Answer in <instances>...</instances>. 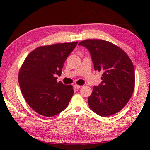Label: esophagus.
<instances>
[{
    "mask_svg": "<svg viewBox=\"0 0 150 150\" xmlns=\"http://www.w3.org/2000/svg\"><path fill=\"white\" fill-rule=\"evenodd\" d=\"M81 87H82V86L79 85H74V88H75L76 89H78V88H79Z\"/></svg>",
    "mask_w": 150,
    "mask_h": 150,
    "instance_id": "1",
    "label": "esophagus"
}]
</instances>
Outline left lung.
<instances>
[{
  "mask_svg": "<svg viewBox=\"0 0 150 150\" xmlns=\"http://www.w3.org/2000/svg\"><path fill=\"white\" fill-rule=\"evenodd\" d=\"M79 45L87 48L95 70L103 73L102 82L88 98L91 110L103 117L118 112L134 90L135 72L130 57L117 45L103 40H86Z\"/></svg>",
  "mask_w": 150,
  "mask_h": 150,
  "instance_id": "obj_1",
  "label": "left lung"
}]
</instances>
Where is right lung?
I'll return each mask as SVG.
<instances>
[{"label":"right lung","instance_id":"right-lung-1","mask_svg":"<svg viewBox=\"0 0 150 150\" xmlns=\"http://www.w3.org/2000/svg\"><path fill=\"white\" fill-rule=\"evenodd\" d=\"M78 42L40 46L30 52L20 67L18 82L25 100L38 114L51 117L67 108L73 86L57 82L65 61Z\"/></svg>","mask_w":150,"mask_h":150}]
</instances>
